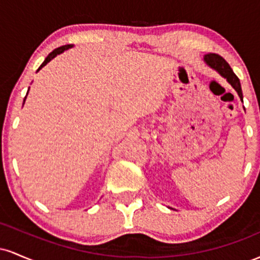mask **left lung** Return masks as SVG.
I'll return each mask as SVG.
<instances>
[{
    "mask_svg": "<svg viewBox=\"0 0 260 260\" xmlns=\"http://www.w3.org/2000/svg\"><path fill=\"white\" fill-rule=\"evenodd\" d=\"M204 62L209 66L210 68H213L214 71H216L220 76L223 77L228 82L231 84L232 88L237 91L238 96L240 99L242 100L243 103V94H242V88H241V83L240 79L237 78V76L234 73L232 68L230 67V64L228 62L223 59L221 56L217 55V53H207L204 55Z\"/></svg>",
    "mask_w": 260,
    "mask_h": 260,
    "instance_id": "8db88e82",
    "label": "left lung"
}]
</instances>
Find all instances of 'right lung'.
Listing matches in <instances>:
<instances>
[{"label":"right lung","mask_w":260,"mask_h":260,"mask_svg":"<svg viewBox=\"0 0 260 260\" xmlns=\"http://www.w3.org/2000/svg\"><path fill=\"white\" fill-rule=\"evenodd\" d=\"M72 47H73V45H64V46H61V47H58V49H55V50H53V51H52L51 53H49V56H47V57L45 58V61L43 62V63H41L40 67L38 68L37 72H39V71H40L41 68L44 67V66H46L47 63H49L50 61H51V59H53V58L56 57V56L59 55V53L64 52L66 50H68V49H72ZM28 91H29V90H28ZM26 95H28V92H26ZM25 99H26V96L24 98V103H25ZM24 103H23V105H24Z\"/></svg>","instance_id":"right-lung-1"}]
</instances>
